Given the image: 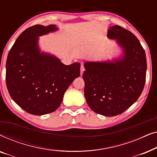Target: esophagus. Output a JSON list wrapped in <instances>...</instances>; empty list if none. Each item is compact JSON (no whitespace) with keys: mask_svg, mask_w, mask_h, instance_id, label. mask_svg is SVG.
<instances>
[{"mask_svg":"<svg viewBox=\"0 0 157 157\" xmlns=\"http://www.w3.org/2000/svg\"><path fill=\"white\" fill-rule=\"evenodd\" d=\"M84 70H85L84 66H83V65H81V68H80L81 76H82V75H83V71H84Z\"/></svg>","mask_w":157,"mask_h":157,"instance_id":"esophagus-1","label":"esophagus"}]
</instances>
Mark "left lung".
I'll return each mask as SVG.
<instances>
[{
    "label": "left lung",
    "instance_id": "8db88e82",
    "mask_svg": "<svg viewBox=\"0 0 157 157\" xmlns=\"http://www.w3.org/2000/svg\"><path fill=\"white\" fill-rule=\"evenodd\" d=\"M107 36L117 40L124 57L113 62H86L83 79L85 98L91 110L113 117L129 108L142 93L147 59L138 38L128 30L114 25Z\"/></svg>",
    "mask_w": 157,
    "mask_h": 157
}]
</instances>
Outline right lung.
Listing matches in <instances>:
<instances>
[{"label": "right lung", "instance_id": "obj_1", "mask_svg": "<svg viewBox=\"0 0 157 157\" xmlns=\"http://www.w3.org/2000/svg\"><path fill=\"white\" fill-rule=\"evenodd\" d=\"M55 25H35L18 36L8 53L6 81L12 99L26 112L44 115L61 105L64 93L80 76V63L66 66L40 53L38 36L56 31Z\"/></svg>", "mask_w": 157, "mask_h": 157}]
</instances>
